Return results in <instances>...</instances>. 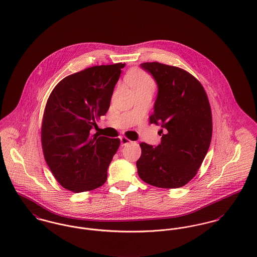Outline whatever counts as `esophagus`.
<instances>
[{
    "label": "esophagus",
    "mask_w": 257,
    "mask_h": 257,
    "mask_svg": "<svg viewBox=\"0 0 257 257\" xmlns=\"http://www.w3.org/2000/svg\"><path fill=\"white\" fill-rule=\"evenodd\" d=\"M120 141L122 146H126V145H128L129 143H131V141H130L128 138H126V137H121Z\"/></svg>",
    "instance_id": "obj_1"
}]
</instances>
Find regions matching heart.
Segmentation results:
<instances>
[{"instance_id":"obj_1","label":"heart","mask_w":257,"mask_h":257,"mask_svg":"<svg viewBox=\"0 0 257 257\" xmlns=\"http://www.w3.org/2000/svg\"><path fill=\"white\" fill-rule=\"evenodd\" d=\"M127 80L130 83V85L133 87L134 90L140 89H148L154 88V80L148 73L144 71H132L128 74Z\"/></svg>"}]
</instances>
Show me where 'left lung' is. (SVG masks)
Masks as SVG:
<instances>
[{
  "label": "left lung",
  "instance_id": "8db88e82",
  "mask_svg": "<svg viewBox=\"0 0 257 257\" xmlns=\"http://www.w3.org/2000/svg\"><path fill=\"white\" fill-rule=\"evenodd\" d=\"M158 85L150 123L165 130L161 144L141 143L137 161L139 177L160 188H179L191 181L208 152L212 135L211 109L207 93L195 76L179 67L147 62Z\"/></svg>",
  "mask_w": 257,
  "mask_h": 257
}]
</instances>
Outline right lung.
<instances>
[{
    "instance_id": "right-lung-1",
    "label": "right lung",
    "mask_w": 257,
    "mask_h": 257,
    "mask_svg": "<svg viewBox=\"0 0 257 257\" xmlns=\"http://www.w3.org/2000/svg\"><path fill=\"white\" fill-rule=\"evenodd\" d=\"M125 64L94 66L64 77L51 91L42 122L46 163L61 185L72 192L102 186L120 140L91 135L105 115Z\"/></svg>"
}]
</instances>
